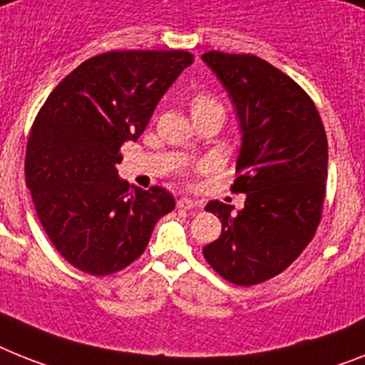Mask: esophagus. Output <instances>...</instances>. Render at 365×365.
Instances as JSON below:
<instances>
[{
	"label": "esophagus",
	"mask_w": 365,
	"mask_h": 365,
	"mask_svg": "<svg viewBox=\"0 0 365 365\" xmlns=\"http://www.w3.org/2000/svg\"><path fill=\"white\" fill-rule=\"evenodd\" d=\"M195 206H198V204L195 200H191V198H180L178 200V207L180 210H192Z\"/></svg>",
	"instance_id": "esophagus-1"
}]
</instances>
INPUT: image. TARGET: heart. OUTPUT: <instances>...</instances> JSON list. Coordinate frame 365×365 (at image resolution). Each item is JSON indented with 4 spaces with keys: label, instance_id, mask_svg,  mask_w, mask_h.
I'll return each mask as SVG.
<instances>
[{
    "label": "heart",
    "instance_id": "1",
    "mask_svg": "<svg viewBox=\"0 0 365 365\" xmlns=\"http://www.w3.org/2000/svg\"><path fill=\"white\" fill-rule=\"evenodd\" d=\"M213 107H217V109H222V106L217 102L215 98L210 96V94H198V96L192 98V102H191L192 113L202 111V109H213Z\"/></svg>",
    "mask_w": 365,
    "mask_h": 365
}]
</instances>
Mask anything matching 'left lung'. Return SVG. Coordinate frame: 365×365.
<instances>
[{"label": "left lung", "mask_w": 365, "mask_h": 365, "mask_svg": "<svg viewBox=\"0 0 365 365\" xmlns=\"http://www.w3.org/2000/svg\"><path fill=\"white\" fill-rule=\"evenodd\" d=\"M204 63L234 100L243 145L232 191L245 207L211 200L219 240L204 247L211 269L235 286H256L286 271L314 240L327 192L329 145L304 88L256 55L207 51Z\"/></svg>", "instance_id": "1"}]
</instances>
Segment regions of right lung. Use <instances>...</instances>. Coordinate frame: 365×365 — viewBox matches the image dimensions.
<instances>
[{"label":"right lung","instance_id":"right-lung-1","mask_svg":"<svg viewBox=\"0 0 365 365\" xmlns=\"http://www.w3.org/2000/svg\"><path fill=\"white\" fill-rule=\"evenodd\" d=\"M183 50L94 55L66 76L27 139L26 183L55 250L93 277L122 271L145 252L154 226L174 210L163 187L130 191L116 165L174 79L192 64Z\"/></svg>","mask_w":365,"mask_h":365}]
</instances>
